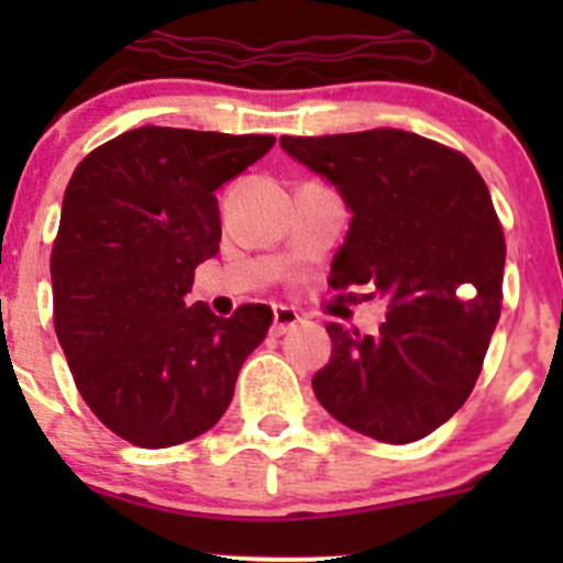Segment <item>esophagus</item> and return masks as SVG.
Returning <instances> with one entry per match:
<instances>
[{
	"label": "esophagus",
	"mask_w": 563,
	"mask_h": 563,
	"mask_svg": "<svg viewBox=\"0 0 563 563\" xmlns=\"http://www.w3.org/2000/svg\"><path fill=\"white\" fill-rule=\"evenodd\" d=\"M299 321H302V316L297 310L286 308V305H275V310H272V334L291 332Z\"/></svg>",
	"instance_id": "obj_1"
}]
</instances>
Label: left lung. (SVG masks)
I'll use <instances>...</instances> for the list:
<instances>
[{
    "mask_svg": "<svg viewBox=\"0 0 563 563\" xmlns=\"http://www.w3.org/2000/svg\"><path fill=\"white\" fill-rule=\"evenodd\" d=\"M280 144L354 214L329 286H367L389 305L378 334L327 323L318 402L376 441L424 439L468 400L501 316L507 242L490 190L463 152L406 130Z\"/></svg>",
    "mask_w": 563,
    "mask_h": 563,
    "instance_id": "1",
    "label": "left lung"
}]
</instances>
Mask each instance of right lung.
<instances>
[{"mask_svg": "<svg viewBox=\"0 0 563 563\" xmlns=\"http://www.w3.org/2000/svg\"><path fill=\"white\" fill-rule=\"evenodd\" d=\"M275 135L128 130L89 152L67 181L51 250L54 329L95 417L144 450L218 424L272 308L231 318L187 308L196 266L220 250L214 190Z\"/></svg>", "mask_w": 563, "mask_h": 563, "instance_id": "add662e5", "label": "right lung"}]
</instances>
